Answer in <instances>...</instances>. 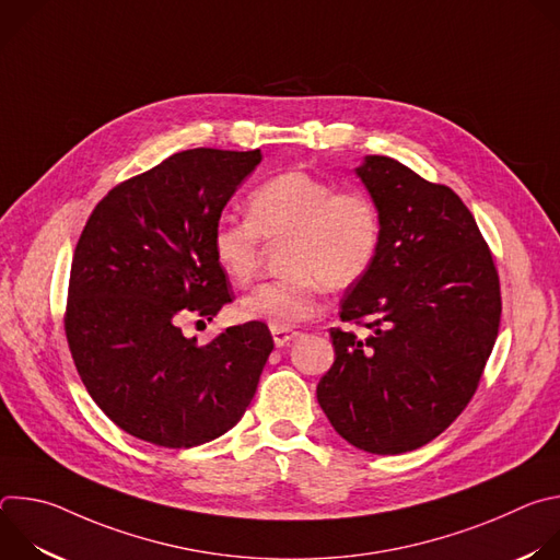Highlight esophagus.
Here are the masks:
<instances>
[{"instance_id": "esophagus-1", "label": "esophagus", "mask_w": 560, "mask_h": 560, "mask_svg": "<svg viewBox=\"0 0 560 560\" xmlns=\"http://www.w3.org/2000/svg\"><path fill=\"white\" fill-rule=\"evenodd\" d=\"M296 337H299L296 330H272V339H275V346H277V348L290 346Z\"/></svg>"}]
</instances>
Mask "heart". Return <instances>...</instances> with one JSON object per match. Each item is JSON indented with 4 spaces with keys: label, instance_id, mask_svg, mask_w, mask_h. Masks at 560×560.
I'll use <instances>...</instances> for the list:
<instances>
[{
    "label": "heart",
    "instance_id": "b5f03b06",
    "mask_svg": "<svg viewBox=\"0 0 560 560\" xmlns=\"http://www.w3.org/2000/svg\"><path fill=\"white\" fill-rule=\"evenodd\" d=\"M383 236L378 206L363 190H341L303 171L261 182L248 197L246 221L221 219L210 234L219 270L248 285L259 275L261 242L279 244L283 279L244 296L236 314L290 330L322 310V290H346L372 268Z\"/></svg>",
    "mask_w": 560,
    "mask_h": 560
}]
</instances>
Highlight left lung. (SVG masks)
<instances>
[{"instance_id":"1","label":"left lung","mask_w":560,"mask_h":560,"mask_svg":"<svg viewBox=\"0 0 560 560\" xmlns=\"http://www.w3.org/2000/svg\"><path fill=\"white\" fill-rule=\"evenodd\" d=\"M359 179L383 236L370 272L339 316L370 335L330 328L335 363L316 385L332 428L370 454H404L465 410L501 324L499 272L458 195L396 159L368 154Z\"/></svg>"}]
</instances>
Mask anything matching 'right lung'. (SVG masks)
<instances>
[{
  "mask_svg": "<svg viewBox=\"0 0 560 560\" xmlns=\"http://www.w3.org/2000/svg\"><path fill=\"white\" fill-rule=\"evenodd\" d=\"M259 162L261 150L177 152L115 186L79 236L68 348L93 401L141 441L208 443L236 425L257 392L275 348L266 324L232 326L206 346L179 324L190 314L212 322L232 301L210 234Z\"/></svg>",
  "mask_w": 560,
  "mask_h": 560,
  "instance_id": "right-lung-1",
  "label": "right lung"
}]
</instances>
